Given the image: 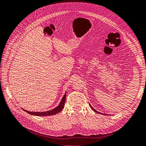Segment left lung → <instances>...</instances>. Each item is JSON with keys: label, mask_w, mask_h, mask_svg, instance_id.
Wrapping results in <instances>:
<instances>
[{"label": "left lung", "mask_w": 146, "mask_h": 146, "mask_svg": "<svg viewBox=\"0 0 146 146\" xmlns=\"http://www.w3.org/2000/svg\"><path fill=\"white\" fill-rule=\"evenodd\" d=\"M89 105H90V107H91V108H92V110H93V111H95V112H96V113H99V112H98V111H96V110H95V109H93V107H92V106H90V104H89ZM101 114H102V113H101Z\"/></svg>", "instance_id": "obj_1"}]
</instances>
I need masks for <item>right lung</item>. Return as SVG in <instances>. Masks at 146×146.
I'll list each match as a JSON object with an SVG mask.
<instances>
[{
	"mask_svg": "<svg viewBox=\"0 0 146 146\" xmlns=\"http://www.w3.org/2000/svg\"><path fill=\"white\" fill-rule=\"evenodd\" d=\"M65 100H66V94L63 96L62 100L59 104V106H58L56 108L50 110V111H45V112H31V111H28L27 110H23L27 112V113L32 114V115H37V116H44V115H54L58 113H59L60 111L62 110V109L63 108L64 106H65Z\"/></svg>",
	"mask_w": 146,
	"mask_h": 146,
	"instance_id": "right-lung-1",
	"label": "right lung"
}]
</instances>
